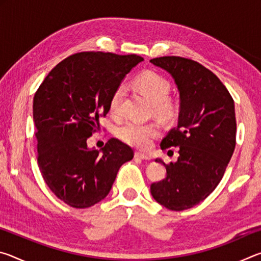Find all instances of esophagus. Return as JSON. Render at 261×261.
Returning a JSON list of instances; mask_svg holds the SVG:
<instances>
[{
	"label": "esophagus",
	"mask_w": 261,
	"mask_h": 261,
	"mask_svg": "<svg viewBox=\"0 0 261 261\" xmlns=\"http://www.w3.org/2000/svg\"><path fill=\"white\" fill-rule=\"evenodd\" d=\"M135 156L137 159H140V160H145V161H149L151 160V155H148V154H145V153H140V152H136L135 153Z\"/></svg>",
	"instance_id": "obj_1"
}]
</instances>
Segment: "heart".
<instances>
[{
    "instance_id": "heart-1",
    "label": "heart",
    "mask_w": 261,
    "mask_h": 261,
    "mask_svg": "<svg viewBox=\"0 0 261 261\" xmlns=\"http://www.w3.org/2000/svg\"><path fill=\"white\" fill-rule=\"evenodd\" d=\"M135 86L141 94L146 96L153 105L155 113L165 115L170 112L169 101L170 83L165 77L154 71H145L135 79ZM125 95L124 86H118L112 94L109 101V110L115 116L122 114L123 100ZM159 127L151 123H139L127 121L118 127V137L130 146L137 148H147L152 139L158 135Z\"/></svg>"
}]
</instances>
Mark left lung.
I'll list each match as a JSON object with an SVG mask.
<instances>
[{
    "label": "left lung",
    "instance_id": "left-lung-1",
    "mask_svg": "<svg viewBox=\"0 0 261 261\" xmlns=\"http://www.w3.org/2000/svg\"><path fill=\"white\" fill-rule=\"evenodd\" d=\"M174 78L179 92L178 122L161 141V149L179 147L167 177L151 185L159 204L184 211L210 196L222 179L236 145L235 105L226 86L196 61L163 56L149 61Z\"/></svg>",
    "mask_w": 261,
    "mask_h": 261
}]
</instances>
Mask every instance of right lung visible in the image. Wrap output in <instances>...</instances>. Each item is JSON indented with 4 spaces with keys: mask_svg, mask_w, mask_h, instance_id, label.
<instances>
[{
    "mask_svg": "<svg viewBox=\"0 0 261 261\" xmlns=\"http://www.w3.org/2000/svg\"><path fill=\"white\" fill-rule=\"evenodd\" d=\"M144 61L137 55L84 51L69 56L48 73L33 99L38 165L53 193L74 208L107 197L123 163L134 151L112 138L102 152L88 148L101 116L126 73Z\"/></svg>",
    "mask_w": 261,
    "mask_h": 261,
    "instance_id": "add662e5",
    "label": "right lung"
}]
</instances>
